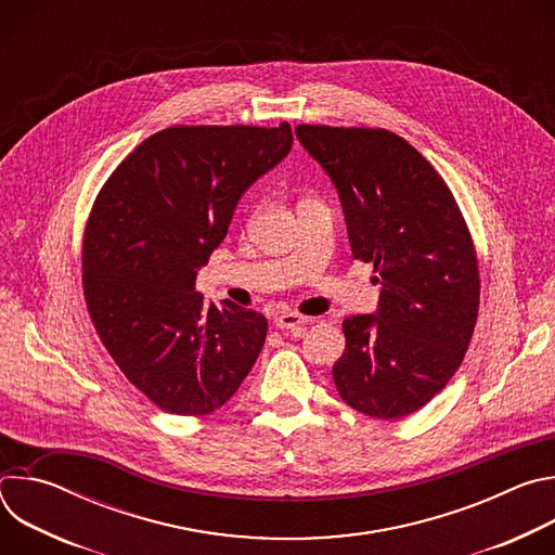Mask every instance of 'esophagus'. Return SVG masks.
<instances>
[{
    "label": "esophagus",
    "mask_w": 555,
    "mask_h": 555,
    "mask_svg": "<svg viewBox=\"0 0 555 555\" xmlns=\"http://www.w3.org/2000/svg\"><path fill=\"white\" fill-rule=\"evenodd\" d=\"M274 323H276L279 330L285 332V330H300V327H305L309 323V319H305V315H300L296 311H283V313L276 315Z\"/></svg>",
    "instance_id": "esophagus-1"
}]
</instances>
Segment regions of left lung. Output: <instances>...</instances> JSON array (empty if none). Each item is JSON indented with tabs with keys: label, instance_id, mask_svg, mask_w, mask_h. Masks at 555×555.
<instances>
[{
	"label": "left lung",
	"instance_id": "1",
	"mask_svg": "<svg viewBox=\"0 0 555 555\" xmlns=\"http://www.w3.org/2000/svg\"><path fill=\"white\" fill-rule=\"evenodd\" d=\"M334 182L353 259L382 285L375 313L343 323L334 382L345 404L402 420L448 384L479 313V268L463 215L426 157L386 129L298 125Z\"/></svg>",
	"mask_w": 555,
	"mask_h": 555
}]
</instances>
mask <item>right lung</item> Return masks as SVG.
I'll use <instances>...</instances> for the list:
<instances>
[{
    "instance_id": "add662e5",
    "label": "right lung",
    "mask_w": 555,
    "mask_h": 555,
    "mask_svg": "<svg viewBox=\"0 0 555 555\" xmlns=\"http://www.w3.org/2000/svg\"><path fill=\"white\" fill-rule=\"evenodd\" d=\"M292 129L171 127L140 142L99 193L83 242L92 323L127 379L171 415L223 406L255 366L266 315L195 292L242 195Z\"/></svg>"
}]
</instances>
